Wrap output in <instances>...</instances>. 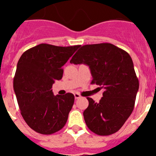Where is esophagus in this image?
Masks as SVG:
<instances>
[{
	"label": "esophagus",
	"instance_id": "34e87169",
	"mask_svg": "<svg viewBox=\"0 0 156 156\" xmlns=\"http://www.w3.org/2000/svg\"><path fill=\"white\" fill-rule=\"evenodd\" d=\"M74 97H75L76 99H79V98H80L81 96H80V94L75 93V94H74Z\"/></svg>",
	"mask_w": 156,
	"mask_h": 156
}]
</instances>
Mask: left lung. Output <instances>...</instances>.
Wrapping results in <instances>:
<instances>
[{
  "mask_svg": "<svg viewBox=\"0 0 156 156\" xmlns=\"http://www.w3.org/2000/svg\"><path fill=\"white\" fill-rule=\"evenodd\" d=\"M70 63L89 66L92 83L104 89L99 102L87 98L89 105L83 112L87 127L101 136L118 131L133 112L139 89L131 57L115 45L103 43L81 47Z\"/></svg>",
  "mask_w": 156,
  "mask_h": 156,
  "instance_id": "left-lung-1",
  "label": "left lung"
}]
</instances>
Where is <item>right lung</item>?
Returning a JSON list of instances; mask_svg holds the SVG:
<instances>
[{
  "instance_id": "right-lung-1",
  "label": "right lung",
  "mask_w": 156,
  "mask_h": 156,
  "mask_svg": "<svg viewBox=\"0 0 156 156\" xmlns=\"http://www.w3.org/2000/svg\"><path fill=\"white\" fill-rule=\"evenodd\" d=\"M80 47L41 44L26 51L18 62L14 90L23 119L37 133L51 134L67 122L74 95H54L51 87L62 79V67Z\"/></svg>"
}]
</instances>
